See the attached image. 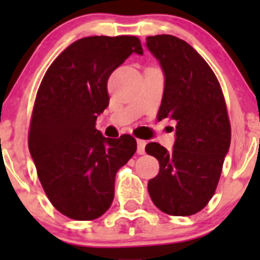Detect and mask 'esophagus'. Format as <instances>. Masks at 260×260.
Listing matches in <instances>:
<instances>
[{"label": "esophagus", "instance_id": "1", "mask_svg": "<svg viewBox=\"0 0 260 260\" xmlns=\"http://www.w3.org/2000/svg\"><path fill=\"white\" fill-rule=\"evenodd\" d=\"M146 141L143 140H137V153L143 154L145 153V147H146Z\"/></svg>", "mask_w": 260, "mask_h": 260}]
</instances>
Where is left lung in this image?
<instances>
[{
    "instance_id": "1",
    "label": "left lung",
    "mask_w": 260,
    "mask_h": 260,
    "mask_svg": "<svg viewBox=\"0 0 260 260\" xmlns=\"http://www.w3.org/2000/svg\"><path fill=\"white\" fill-rule=\"evenodd\" d=\"M147 49L159 61L165 89L158 119L176 122L172 151L151 142L146 152L159 162L148 192L161 211L188 216L203 210L216 190L230 147V123L221 88L208 62L172 35L148 36Z\"/></svg>"
}]
</instances>
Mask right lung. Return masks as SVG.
Segmentation results:
<instances>
[{"label": "right lung", "instance_id": "obj_1", "mask_svg": "<svg viewBox=\"0 0 260 260\" xmlns=\"http://www.w3.org/2000/svg\"><path fill=\"white\" fill-rule=\"evenodd\" d=\"M132 54H143L136 36L74 41L36 94L28 149L50 203L70 219L94 220L111 208L117 171L137 149L132 136L111 140L95 129L109 104V77Z\"/></svg>", "mask_w": 260, "mask_h": 260}]
</instances>
